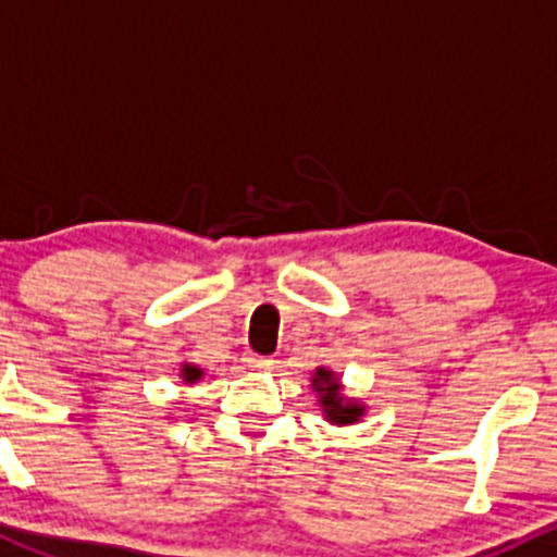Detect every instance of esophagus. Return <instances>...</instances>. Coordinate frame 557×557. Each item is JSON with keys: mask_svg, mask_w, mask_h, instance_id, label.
<instances>
[{"mask_svg": "<svg viewBox=\"0 0 557 557\" xmlns=\"http://www.w3.org/2000/svg\"><path fill=\"white\" fill-rule=\"evenodd\" d=\"M243 361H246L248 369H259V372H267V369L274 367L272 356H259V354H251V350H248L246 359H243Z\"/></svg>", "mask_w": 557, "mask_h": 557, "instance_id": "esophagus-1", "label": "esophagus"}]
</instances>
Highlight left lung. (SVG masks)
Segmentation results:
<instances>
[{
  "label": "left lung",
  "instance_id": "left-lung-1",
  "mask_svg": "<svg viewBox=\"0 0 557 557\" xmlns=\"http://www.w3.org/2000/svg\"><path fill=\"white\" fill-rule=\"evenodd\" d=\"M314 387L317 393H322L319 403L324 406V413H327L330 421H335V424H354V421H359V417L363 413V406L345 403L341 398V382L332 376V372H327V369H317Z\"/></svg>",
  "mask_w": 557,
  "mask_h": 557
}]
</instances>
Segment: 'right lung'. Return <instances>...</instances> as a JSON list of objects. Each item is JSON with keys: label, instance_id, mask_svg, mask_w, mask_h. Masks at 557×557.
I'll list each match as a JSON object with an SVG mask.
<instances>
[{"label": "right lung", "instance_id": "obj_1", "mask_svg": "<svg viewBox=\"0 0 557 557\" xmlns=\"http://www.w3.org/2000/svg\"><path fill=\"white\" fill-rule=\"evenodd\" d=\"M183 376H185V380H188V382H196L198 376H201V369H196V367H185V369H183Z\"/></svg>", "mask_w": 557, "mask_h": 557}]
</instances>
